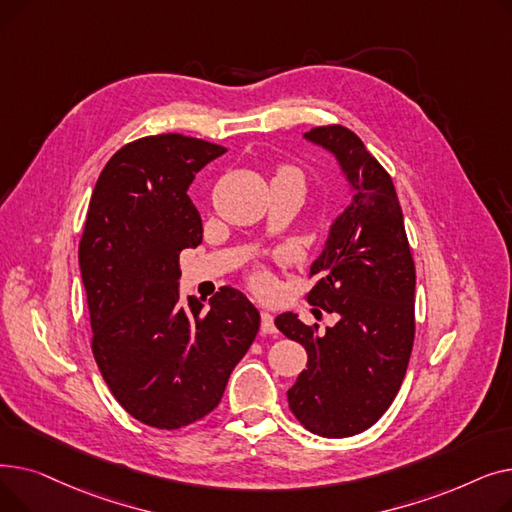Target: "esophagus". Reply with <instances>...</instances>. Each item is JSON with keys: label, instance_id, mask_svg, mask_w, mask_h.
<instances>
[{"label": "esophagus", "instance_id": "1", "mask_svg": "<svg viewBox=\"0 0 512 512\" xmlns=\"http://www.w3.org/2000/svg\"><path fill=\"white\" fill-rule=\"evenodd\" d=\"M261 332L263 334H276V326H274V315L270 311H261Z\"/></svg>", "mask_w": 512, "mask_h": 512}]
</instances>
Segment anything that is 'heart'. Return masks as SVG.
Returning <instances> with one entry per match:
<instances>
[{"label": "heart", "instance_id": "1", "mask_svg": "<svg viewBox=\"0 0 512 512\" xmlns=\"http://www.w3.org/2000/svg\"><path fill=\"white\" fill-rule=\"evenodd\" d=\"M255 282H257L259 286H267V278H263V276H257V278H255Z\"/></svg>", "mask_w": 512, "mask_h": 512}]
</instances>
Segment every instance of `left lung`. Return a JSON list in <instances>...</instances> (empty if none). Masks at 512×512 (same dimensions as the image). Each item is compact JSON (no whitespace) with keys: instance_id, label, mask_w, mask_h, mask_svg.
Wrapping results in <instances>:
<instances>
[{"instance_id":"8db88e82","label":"left lung","mask_w":512,"mask_h":512,"mask_svg":"<svg viewBox=\"0 0 512 512\" xmlns=\"http://www.w3.org/2000/svg\"><path fill=\"white\" fill-rule=\"evenodd\" d=\"M305 139L336 157L351 188V203L311 265L315 282L307 292L311 305L338 321L319 332L288 311L276 317V328L307 351V369L288 390L290 411L317 436L348 438L388 411L407 373L415 263L392 178L357 134L317 126Z\"/></svg>"}]
</instances>
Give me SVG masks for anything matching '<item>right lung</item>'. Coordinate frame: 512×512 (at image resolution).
<instances>
[{
    "mask_svg": "<svg viewBox=\"0 0 512 512\" xmlns=\"http://www.w3.org/2000/svg\"><path fill=\"white\" fill-rule=\"evenodd\" d=\"M224 153L182 134L124 145L95 184L78 245L97 367L120 405L157 429L218 407L259 330V311L232 286L207 309L195 297L180 303V251L203 240L188 186Z\"/></svg>",
    "mask_w": 512,
    "mask_h": 512,
    "instance_id": "right-lung-1",
    "label": "right lung"
}]
</instances>
